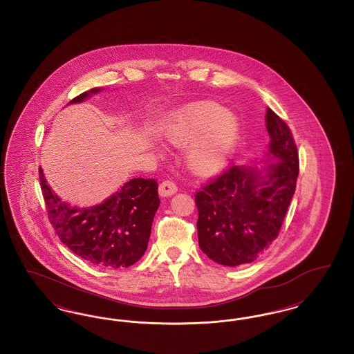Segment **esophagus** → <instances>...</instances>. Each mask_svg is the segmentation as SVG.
<instances>
[{"instance_id":"esophagus-1","label":"esophagus","mask_w":354,"mask_h":354,"mask_svg":"<svg viewBox=\"0 0 354 354\" xmlns=\"http://www.w3.org/2000/svg\"><path fill=\"white\" fill-rule=\"evenodd\" d=\"M178 191V187L175 183L165 180L162 185H159V195L163 198H169L171 195H174Z\"/></svg>"}]
</instances>
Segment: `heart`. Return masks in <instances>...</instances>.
<instances>
[{
  "label": "heart",
  "instance_id": "1",
  "mask_svg": "<svg viewBox=\"0 0 354 354\" xmlns=\"http://www.w3.org/2000/svg\"><path fill=\"white\" fill-rule=\"evenodd\" d=\"M240 134L236 114L215 102H195L178 107L162 123V135L169 145H189L185 153L187 166L202 178L215 176L228 166Z\"/></svg>",
  "mask_w": 354,
  "mask_h": 354
}]
</instances>
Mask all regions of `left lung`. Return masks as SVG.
<instances>
[{"mask_svg":"<svg viewBox=\"0 0 354 354\" xmlns=\"http://www.w3.org/2000/svg\"><path fill=\"white\" fill-rule=\"evenodd\" d=\"M270 145L261 159L232 166L196 192L199 247L215 263H252L279 235L299 176V153L286 122L267 110ZM266 162L259 168L256 164Z\"/></svg>","mask_w":354,"mask_h":354,"instance_id":"obj_1","label":"left lung"}]
</instances>
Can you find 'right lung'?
<instances>
[{
	"mask_svg": "<svg viewBox=\"0 0 354 354\" xmlns=\"http://www.w3.org/2000/svg\"><path fill=\"white\" fill-rule=\"evenodd\" d=\"M101 91L94 87L68 104L82 103ZM39 180L53 228L77 256L98 268L118 270L145 254L160 204L155 179L135 178L100 204L82 208L64 202L48 185L42 169Z\"/></svg>",
	"mask_w": 354,
	"mask_h": 354,
	"instance_id": "add662e5",
	"label": "right lung"
}]
</instances>
